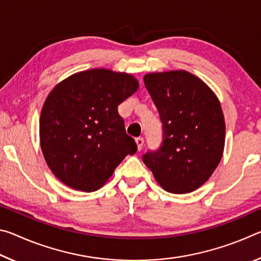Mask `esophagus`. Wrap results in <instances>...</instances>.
<instances>
[{
  "label": "esophagus",
  "mask_w": 261,
  "mask_h": 261,
  "mask_svg": "<svg viewBox=\"0 0 261 261\" xmlns=\"http://www.w3.org/2000/svg\"><path fill=\"white\" fill-rule=\"evenodd\" d=\"M136 143H137V146H138L139 151H141L144 147V138L143 137H138V138H136Z\"/></svg>",
  "instance_id": "esophagus-1"
}]
</instances>
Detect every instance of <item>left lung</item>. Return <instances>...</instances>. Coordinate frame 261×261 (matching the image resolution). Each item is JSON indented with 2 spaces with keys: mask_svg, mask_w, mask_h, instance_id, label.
Wrapping results in <instances>:
<instances>
[{
  "mask_svg": "<svg viewBox=\"0 0 261 261\" xmlns=\"http://www.w3.org/2000/svg\"><path fill=\"white\" fill-rule=\"evenodd\" d=\"M144 84L162 123V143L143 161L168 192L200 188L213 174L224 147L223 113L211 88L187 71L148 73Z\"/></svg>",
  "mask_w": 261,
  "mask_h": 261,
  "instance_id": "obj_1",
  "label": "left lung"
}]
</instances>
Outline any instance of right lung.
I'll list each match as a JSON object with an SVG mask.
<instances>
[{
  "instance_id": "add662e5",
  "label": "right lung",
  "mask_w": 261,
  "mask_h": 261,
  "mask_svg": "<svg viewBox=\"0 0 261 261\" xmlns=\"http://www.w3.org/2000/svg\"><path fill=\"white\" fill-rule=\"evenodd\" d=\"M138 82L126 73L92 69L73 74L48 95L40 116V144L54 175L91 192L102 187L126 155L137 152L117 107Z\"/></svg>"
}]
</instances>
